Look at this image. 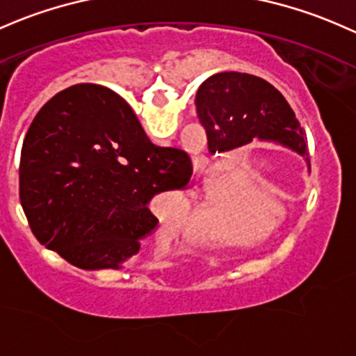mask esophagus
<instances>
[{"label": "esophagus", "instance_id": "1", "mask_svg": "<svg viewBox=\"0 0 356 356\" xmlns=\"http://www.w3.org/2000/svg\"><path fill=\"white\" fill-rule=\"evenodd\" d=\"M197 170H200V171H202V170H204V166H197Z\"/></svg>", "mask_w": 356, "mask_h": 356}]
</instances>
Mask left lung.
Instances as JSON below:
<instances>
[{
  "label": "left lung",
  "mask_w": 356,
  "mask_h": 356,
  "mask_svg": "<svg viewBox=\"0 0 356 356\" xmlns=\"http://www.w3.org/2000/svg\"><path fill=\"white\" fill-rule=\"evenodd\" d=\"M195 106L213 154L259 137L284 144L307 159L304 131L289 102L258 76L236 71L210 76L198 88Z\"/></svg>",
  "instance_id": "1"
}]
</instances>
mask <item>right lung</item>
Returning a JSON list of instances; mask_svg holds the SVG:
<instances>
[{"label": "right lung", "instance_id": "add662e5", "mask_svg": "<svg viewBox=\"0 0 356 356\" xmlns=\"http://www.w3.org/2000/svg\"><path fill=\"white\" fill-rule=\"evenodd\" d=\"M192 159L158 147L115 91L74 85L39 110L20 158L33 236L83 270L120 268L154 234L156 195L188 188Z\"/></svg>", "mask_w": 356, "mask_h": 356}]
</instances>
